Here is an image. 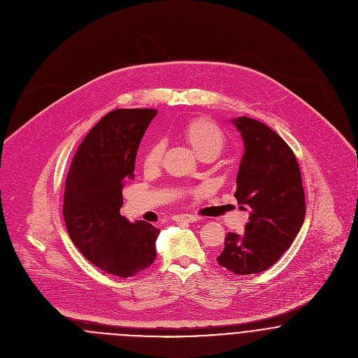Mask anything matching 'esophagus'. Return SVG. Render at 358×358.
Masks as SVG:
<instances>
[{
	"label": "esophagus",
	"instance_id": "esophagus-1",
	"mask_svg": "<svg viewBox=\"0 0 358 358\" xmlns=\"http://www.w3.org/2000/svg\"><path fill=\"white\" fill-rule=\"evenodd\" d=\"M172 219H173V222H176V223H194V222H197V220H199V217H197V216H194V215H189V213H185V215H176V216H173Z\"/></svg>",
	"mask_w": 358,
	"mask_h": 358
}]
</instances>
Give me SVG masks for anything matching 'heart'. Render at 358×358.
<instances>
[{
    "label": "heart",
    "instance_id": "obj_1",
    "mask_svg": "<svg viewBox=\"0 0 358 358\" xmlns=\"http://www.w3.org/2000/svg\"><path fill=\"white\" fill-rule=\"evenodd\" d=\"M183 136L192 145L199 157L204 154H217L222 152L226 143V138L220 127L208 118L190 120L182 129ZM164 154V142L157 141L148 149L143 157L145 168H154L161 162Z\"/></svg>",
    "mask_w": 358,
    "mask_h": 358
}]
</instances>
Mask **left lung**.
Masks as SVG:
<instances>
[{"label":"left lung","instance_id":"left-lung-1","mask_svg":"<svg viewBox=\"0 0 358 358\" xmlns=\"http://www.w3.org/2000/svg\"><path fill=\"white\" fill-rule=\"evenodd\" d=\"M244 154L234 197L250 213L243 234L229 233L217 263L245 275L273 266L291 247L306 216L299 164L291 148L267 125L236 117Z\"/></svg>","mask_w":358,"mask_h":358}]
</instances>
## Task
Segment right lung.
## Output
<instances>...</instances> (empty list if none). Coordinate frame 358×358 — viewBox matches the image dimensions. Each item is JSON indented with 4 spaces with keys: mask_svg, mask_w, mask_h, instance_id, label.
Segmentation results:
<instances>
[{
    "mask_svg": "<svg viewBox=\"0 0 358 358\" xmlns=\"http://www.w3.org/2000/svg\"><path fill=\"white\" fill-rule=\"evenodd\" d=\"M150 108H118L90 131L73 157L63 199L67 233L101 270L132 277L155 259L159 229L120 213L122 189L134 178L141 141L155 117Z\"/></svg>",
    "mask_w": 358,
    "mask_h": 358,
    "instance_id": "obj_1",
    "label": "right lung"
}]
</instances>
